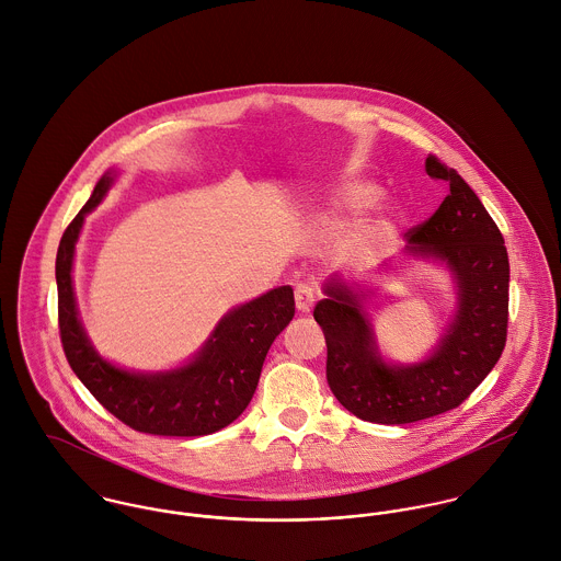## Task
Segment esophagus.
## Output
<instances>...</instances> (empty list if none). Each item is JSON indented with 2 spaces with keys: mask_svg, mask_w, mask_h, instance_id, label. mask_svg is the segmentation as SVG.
I'll use <instances>...</instances> for the list:
<instances>
[{
  "mask_svg": "<svg viewBox=\"0 0 561 561\" xmlns=\"http://www.w3.org/2000/svg\"><path fill=\"white\" fill-rule=\"evenodd\" d=\"M316 305V289L307 283L296 285V307L300 313H309L311 307Z\"/></svg>",
  "mask_w": 561,
  "mask_h": 561,
  "instance_id": "1",
  "label": "esophagus"
}]
</instances>
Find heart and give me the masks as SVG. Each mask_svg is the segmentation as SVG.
<instances>
[{"label":"heart","mask_w":561,"mask_h":561,"mask_svg":"<svg viewBox=\"0 0 561 561\" xmlns=\"http://www.w3.org/2000/svg\"><path fill=\"white\" fill-rule=\"evenodd\" d=\"M376 197H378V191L368 187V185H357V187H351L346 191V202L353 204V206H368V204H373Z\"/></svg>","instance_id":"1"}]
</instances>
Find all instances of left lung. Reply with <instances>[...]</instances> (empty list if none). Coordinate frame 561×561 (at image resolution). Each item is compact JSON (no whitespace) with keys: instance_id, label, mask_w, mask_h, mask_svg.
I'll return each mask as SVG.
<instances>
[{"instance_id":"left-lung-1","label":"left lung","mask_w":561,"mask_h":561,"mask_svg":"<svg viewBox=\"0 0 561 561\" xmlns=\"http://www.w3.org/2000/svg\"><path fill=\"white\" fill-rule=\"evenodd\" d=\"M426 174L448 185L439 208L407 230L411 254L444 261L459 285V311L437 351L417 366L380 362L362 296L344 280L327 283L313 309L327 340V380L357 417L409 424L459 407L492 373L507 342L510 256L505 239L477 193L437 157Z\"/></svg>"}]
</instances>
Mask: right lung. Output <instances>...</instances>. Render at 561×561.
Listing matches in <instances>:
<instances>
[{"label":"right lung","mask_w":561,"mask_h":561,"mask_svg":"<svg viewBox=\"0 0 561 561\" xmlns=\"http://www.w3.org/2000/svg\"><path fill=\"white\" fill-rule=\"evenodd\" d=\"M111 185L113 176L104 174L58 243V331L65 357L95 400L126 426L168 437L215 433L237 420L252 400L272 342L296 313L294 291L285 285L230 311L202 353L181 370L133 374L106 364L78 320L71 263L84 215Z\"/></svg>","instance_id":"obj_1"}]
</instances>
